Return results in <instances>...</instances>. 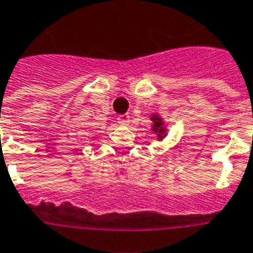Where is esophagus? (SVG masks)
Returning <instances> with one entry per match:
<instances>
[{
    "label": "esophagus",
    "mask_w": 253,
    "mask_h": 253,
    "mask_svg": "<svg viewBox=\"0 0 253 253\" xmlns=\"http://www.w3.org/2000/svg\"><path fill=\"white\" fill-rule=\"evenodd\" d=\"M118 123H121V125H128L130 123V117L125 114V115H119L118 117Z\"/></svg>",
    "instance_id": "1"
}]
</instances>
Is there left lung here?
Here are the masks:
<instances>
[{
	"instance_id": "obj_1",
	"label": "left lung",
	"mask_w": 253,
	"mask_h": 253,
	"mask_svg": "<svg viewBox=\"0 0 253 253\" xmlns=\"http://www.w3.org/2000/svg\"><path fill=\"white\" fill-rule=\"evenodd\" d=\"M151 121L154 122V127H153V130L154 131H158V138H161V136H164V128H162V121H161L160 118L158 117H153L151 118Z\"/></svg>"
}]
</instances>
